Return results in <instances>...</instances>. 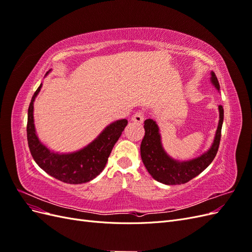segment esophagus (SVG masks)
<instances>
[{"label": "esophagus", "instance_id": "obj_1", "mask_svg": "<svg viewBox=\"0 0 252 252\" xmlns=\"http://www.w3.org/2000/svg\"><path fill=\"white\" fill-rule=\"evenodd\" d=\"M131 121L133 122V123L138 124V125L143 124V122H144V114H143L142 112H136L135 114H133V116H132Z\"/></svg>", "mask_w": 252, "mask_h": 252}]
</instances>
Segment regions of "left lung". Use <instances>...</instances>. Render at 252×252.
<instances>
[{"instance_id":"obj_1","label":"left lung","mask_w":252,"mask_h":252,"mask_svg":"<svg viewBox=\"0 0 252 252\" xmlns=\"http://www.w3.org/2000/svg\"><path fill=\"white\" fill-rule=\"evenodd\" d=\"M210 74L211 84L220 91V84L216 73L211 71ZM219 124L210 148L200 157L188 161H178L167 155L163 148L161 133L157 122L151 119L145 121V135L141 143V158L151 177L166 185H181L192 180L207 168L216 158L219 149L224 120L222 105H219Z\"/></svg>"}]
</instances>
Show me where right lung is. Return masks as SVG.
<instances>
[{
	"label": "right lung",
	"instance_id": "add662e5",
	"mask_svg": "<svg viewBox=\"0 0 252 252\" xmlns=\"http://www.w3.org/2000/svg\"><path fill=\"white\" fill-rule=\"evenodd\" d=\"M41 88L42 84L29 104L27 119L28 146L35 163L51 177L67 184H82L94 180L105 168L114 144L128 123L127 120H118L106 126L93 142L80 150L68 154L55 152L40 141L34 127L33 103Z\"/></svg>",
	"mask_w": 252,
	"mask_h": 252
}]
</instances>
